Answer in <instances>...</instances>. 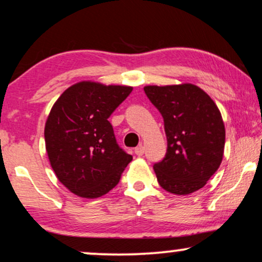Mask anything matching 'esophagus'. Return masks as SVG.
Listing matches in <instances>:
<instances>
[{
	"instance_id": "34e87169",
	"label": "esophagus",
	"mask_w": 262,
	"mask_h": 262,
	"mask_svg": "<svg viewBox=\"0 0 262 262\" xmlns=\"http://www.w3.org/2000/svg\"><path fill=\"white\" fill-rule=\"evenodd\" d=\"M135 152H136V155H138V156L143 155L144 154V147H143V145L141 144V145H138V147H136Z\"/></svg>"
}]
</instances>
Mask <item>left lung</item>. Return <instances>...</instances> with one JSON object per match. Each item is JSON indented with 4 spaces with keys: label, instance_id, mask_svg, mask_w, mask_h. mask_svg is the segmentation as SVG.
Segmentation results:
<instances>
[{
    "label": "left lung",
    "instance_id": "obj_1",
    "mask_svg": "<svg viewBox=\"0 0 262 262\" xmlns=\"http://www.w3.org/2000/svg\"><path fill=\"white\" fill-rule=\"evenodd\" d=\"M144 93L164 118L167 151L154 171L159 184L176 195L203 188L222 164L225 126L220 111L193 84L148 85Z\"/></svg>",
    "mask_w": 262,
    "mask_h": 262
}]
</instances>
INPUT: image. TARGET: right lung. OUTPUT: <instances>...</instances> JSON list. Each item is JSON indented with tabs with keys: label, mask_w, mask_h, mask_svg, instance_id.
Wrapping results in <instances>:
<instances>
[{
	"label": "right lung",
	"mask_w": 262,
	"mask_h": 262,
	"mask_svg": "<svg viewBox=\"0 0 262 262\" xmlns=\"http://www.w3.org/2000/svg\"><path fill=\"white\" fill-rule=\"evenodd\" d=\"M131 91L80 81L54 103L44 127L46 149L57 179L71 192L96 199L120 181L132 156L119 147L108 118Z\"/></svg>",
	"instance_id": "1"
}]
</instances>
